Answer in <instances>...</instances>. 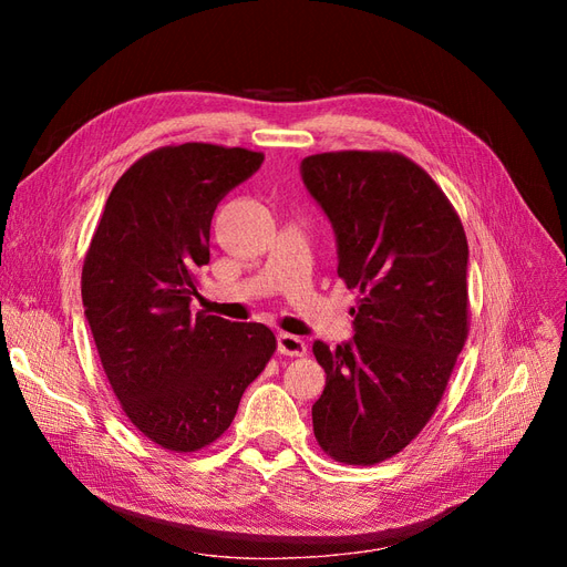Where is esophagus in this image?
<instances>
[{"mask_svg":"<svg viewBox=\"0 0 567 567\" xmlns=\"http://www.w3.org/2000/svg\"><path fill=\"white\" fill-rule=\"evenodd\" d=\"M277 350L286 357H302L307 352V346H305V340H300L298 336L279 333L277 336Z\"/></svg>","mask_w":567,"mask_h":567,"instance_id":"1","label":"esophagus"}]
</instances>
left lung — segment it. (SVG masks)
I'll list each match as a JSON object with an SVG mask.
<instances>
[{
    "label": "left lung",
    "mask_w": 567,
    "mask_h": 567,
    "mask_svg": "<svg viewBox=\"0 0 567 567\" xmlns=\"http://www.w3.org/2000/svg\"><path fill=\"white\" fill-rule=\"evenodd\" d=\"M300 177L333 227L338 277L362 293L354 336L312 346L326 371L315 435L336 461L369 466L404 450L447 388L468 333L466 234L400 153H319Z\"/></svg>",
    "instance_id": "left-lung-1"
}]
</instances>
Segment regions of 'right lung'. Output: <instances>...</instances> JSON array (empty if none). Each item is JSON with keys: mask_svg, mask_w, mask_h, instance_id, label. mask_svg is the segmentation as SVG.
Listing matches in <instances>:
<instances>
[{"mask_svg": "<svg viewBox=\"0 0 567 567\" xmlns=\"http://www.w3.org/2000/svg\"><path fill=\"white\" fill-rule=\"evenodd\" d=\"M262 153L165 146L117 179L82 267V305L127 419L169 452H196L231 425L277 350L265 323L194 315L219 200Z\"/></svg>", "mask_w": 567, "mask_h": 567, "instance_id": "1", "label": "right lung"}]
</instances>
